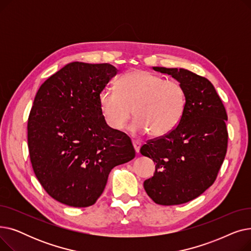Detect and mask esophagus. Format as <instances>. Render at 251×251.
Segmentation results:
<instances>
[{"instance_id": "1", "label": "esophagus", "mask_w": 251, "mask_h": 251, "mask_svg": "<svg viewBox=\"0 0 251 251\" xmlns=\"http://www.w3.org/2000/svg\"><path fill=\"white\" fill-rule=\"evenodd\" d=\"M133 147H134V150L135 151L138 153L139 152V150L141 148V143L139 141H133Z\"/></svg>"}]
</instances>
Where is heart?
Returning a JSON list of instances; mask_svg holds the SVG:
<instances>
[{
	"mask_svg": "<svg viewBox=\"0 0 251 251\" xmlns=\"http://www.w3.org/2000/svg\"><path fill=\"white\" fill-rule=\"evenodd\" d=\"M117 89L103 88L99 104L104 123L112 130H122L131 117L137 120L131 127L134 133L162 137L181 121L187 104L184 86L177 80L146 70H132L117 82Z\"/></svg>",
	"mask_w": 251,
	"mask_h": 251,
	"instance_id": "1",
	"label": "heart"
}]
</instances>
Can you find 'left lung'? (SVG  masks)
Wrapping results in <instances>:
<instances>
[{
	"label": "left lung",
	"mask_w": 251,
	"mask_h": 251,
	"mask_svg": "<svg viewBox=\"0 0 251 251\" xmlns=\"http://www.w3.org/2000/svg\"><path fill=\"white\" fill-rule=\"evenodd\" d=\"M152 68L184 86L187 104L173 131L141 147L140 153L155 164L153 176L144 181L143 187L157 204H182L215 182L227 152L228 116L206 78L183 68Z\"/></svg>",
	"instance_id": "8db88e82"
}]
</instances>
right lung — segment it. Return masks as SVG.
<instances>
[{
	"label": "right lung",
	"mask_w": 251,
	"mask_h": 251,
	"mask_svg": "<svg viewBox=\"0 0 251 251\" xmlns=\"http://www.w3.org/2000/svg\"><path fill=\"white\" fill-rule=\"evenodd\" d=\"M111 64L69 63L34 98L27 139L34 174L50 196L74 207L95 204L111 170L135 156L129 136L104 123L100 92L117 74Z\"/></svg>",
	"instance_id": "add662e5"
}]
</instances>
